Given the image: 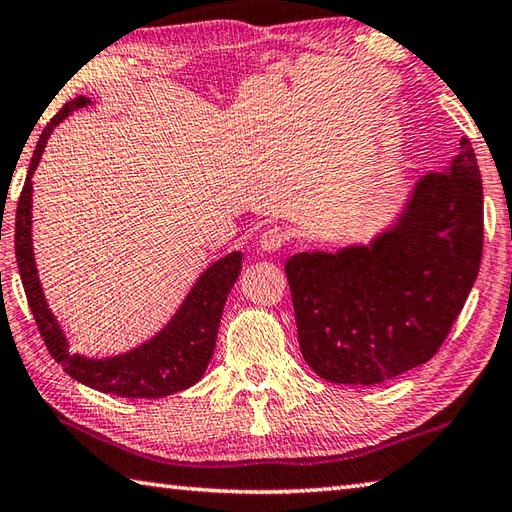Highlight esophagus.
Returning a JSON list of instances; mask_svg holds the SVG:
<instances>
[{
    "mask_svg": "<svg viewBox=\"0 0 512 512\" xmlns=\"http://www.w3.org/2000/svg\"><path fill=\"white\" fill-rule=\"evenodd\" d=\"M286 239H288L286 231H281L279 226H270L262 235H259V250H264V253H273V250H279L286 244Z\"/></svg>",
    "mask_w": 512,
    "mask_h": 512,
    "instance_id": "34e87169",
    "label": "esophagus"
}]
</instances>
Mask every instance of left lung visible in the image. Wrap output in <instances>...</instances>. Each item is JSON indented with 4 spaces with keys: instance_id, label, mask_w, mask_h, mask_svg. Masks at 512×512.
I'll return each mask as SVG.
<instances>
[{
    "instance_id": "obj_1",
    "label": "left lung",
    "mask_w": 512,
    "mask_h": 512,
    "mask_svg": "<svg viewBox=\"0 0 512 512\" xmlns=\"http://www.w3.org/2000/svg\"><path fill=\"white\" fill-rule=\"evenodd\" d=\"M484 193L469 138L420 178L398 217L367 246L286 262L299 347L321 378L378 385L427 363L475 284Z\"/></svg>"
}]
</instances>
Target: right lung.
I'll list each match as a JSON object with an SVG mask.
<instances>
[{
  "instance_id": "right-lung-1",
  "label": "right lung",
  "mask_w": 512,
  "mask_h": 512,
  "mask_svg": "<svg viewBox=\"0 0 512 512\" xmlns=\"http://www.w3.org/2000/svg\"><path fill=\"white\" fill-rule=\"evenodd\" d=\"M90 103L92 101L85 96L65 103L41 132L35 154H32L15 217V255L21 284H24L28 306L43 343L54 361L61 363L65 374L103 394L121 398H162L195 385L206 372L215 350L224 303L242 270L244 255L233 250L206 268L165 328L134 350L105 358L72 354L57 317L43 297L35 253H32V173L39 165L52 129L74 110H81Z\"/></svg>"
}]
</instances>
